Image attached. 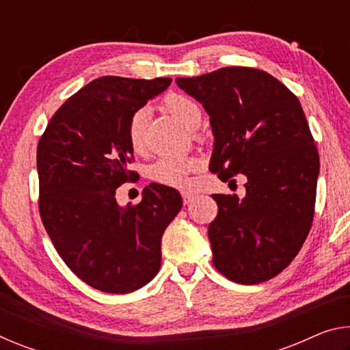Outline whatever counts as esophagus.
Returning a JSON list of instances; mask_svg holds the SVG:
<instances>
[{
  "mask_svg": "<svg viewBox=\"0 0 350 350\" xmlns=\"http://www.w3.org/2000/svg\"><path fill=\"white\" fill-rule=\"evenodd\" d=\"M196 198L194 196L193 193H188V191H185V193H182V199H183V204H189V202H193V199Z\"/></svg>",
  "mask_w": 350,
  "mask_h": 350,
  "instance_id": "1",
  "label": "esophagus"
}]
</instances>
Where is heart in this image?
<instances>
[{"label": "heart", "instance_id": "heart-1", "mask_svg": "<svg viewBox=\"0 0 350 350\" xmlns=\"http://www.w3.org/2000/svg\"><path fill=\"white\" fill-rule=\"evenodd\" d=\"M163 109L179 120L188 129L196 128L202 120V108L196 100L183 94H168L162 100ZM150 122V111L146 108L135 109L128 118L126 140L135 154L146 150V129ZM199 167L196 157H165L150 167L151 179L162 185L187 189L189 187V173Z\"/></svg>", "mask_w": 350, "mask_h": 350}]
</instances>
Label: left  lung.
<instances>
[{
  "instance_id": "1",
  "label": "left lung",
  "mask_w": 350,
  "mask_h": 350,
  "mask_svg": "<svg viewBox=\"0 0 350 350\" xmlns=\"http://www.w3.org/2000/svg\"><path fill=\"white\" fill-rule=\"evenodd\" d=\"M177 86L210 116V171L222 182L247 177L245 196L213 194V264L230 281L259 284L287 267L315 215L318 150L295 94L260 69L228 66Z\"/></svg>"
}]
</instances>
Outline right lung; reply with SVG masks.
I'll use <instances>...</instances> for the list:
<instances>
[{
    "label": "right lung",
    "mask_w": 350,
    "mask_h": 350,
    "mask_svg": "<svg viewBox=\"0 0 350 350\" xmlns=\"http://www.w3.org/2000/svg\"><path fill=\"white\" fill-rule=\"evenodd\" d=\"M170 85L168 77H100L57 109L40 137L41 221L64 264L100 292L131 293L157 275L162 234L182 208L179 191L161 183L137 205L116 200L137 174L128 170V118Z\"/></svg>",
    "instance_id": "1"
}]
</instances>
